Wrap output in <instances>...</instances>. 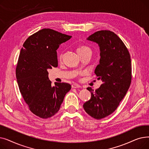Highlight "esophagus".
Returning a JSON list of instances; mask_svg holds the SVG:
<instances>
[{"instance_id":"obj_1","label":"esophagus","mask_w":149,"mask_h":149,"mask_svg":"<svg viewBox=\"0 0 149 149\" xmlns=\"http://www.w3.org/2000/svg\"><path fill=\"white\" fill-rule=\"evenodd\" d=\"M72 88H81V86L77 84H72Z\"/></svg>"}]
</instances>
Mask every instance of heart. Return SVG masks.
Instances as JSON below:
<instances>
[{
	"mask_svg": "<svg viewBox=\"0 0 149 149\" xmlns=\"http://www.w3.org/2000/svg\"><path fill=\"white\" fill-rule=\"evenodd\" d=\"M87 50H90V49L88 48V47L87 46H81L80 47V48H79L77 49V52L78 53L79 52H83V51H87ZM62 58V55H61L60 56V58Z\"/></svg>",
	"mask_w": 149,
	"mask_h": 149,
	"instance_id": "obj_1",
	"label": "heart"
}]
</instances>
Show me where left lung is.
Returning a JSON list of instances; mask_svg holds the SVG:
<instances>
[{
	"label": "left lung",
	"instance_id": "8db88e82",
	"mask_svg": "<svg viewBox=\"0 0 149 149\" xmlns=\"http://www.w3.org/2000/svg\"><path fill=\"white\" fill-rule=\"evenodd\" d=\"M87 40L100 47V63L95 74L103 83L95 91L87 88L91 98L84 103L83 108L92 118L100 120L112 113L126 95L132 80L131 59L126 46L111 31H97Z\"/></svg>",
	"mask_w": 149,
	"mask_h": 149
}]
</instances>
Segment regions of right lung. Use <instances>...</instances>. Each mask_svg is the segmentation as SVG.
<instances>
[{
    "instance_id": "right-lung-1",
    "label": "right lung",
    "mask_w": 149,
    "mask_h": 149,
    "mask_svg": "<svg viewBox=\"0 0 149 149\" xmlns=\"http://www.w3.org/2000/svg\"><path fill=\"white\" fill-rule=\"evenodd\" d=\"M72 37L51 29L29 36L21 49L16 68L20 92L30 111L46 119L58 112L71 86L49 80L48 69L58 66L57 49Z\"/></svg>"
}]
</instances>
